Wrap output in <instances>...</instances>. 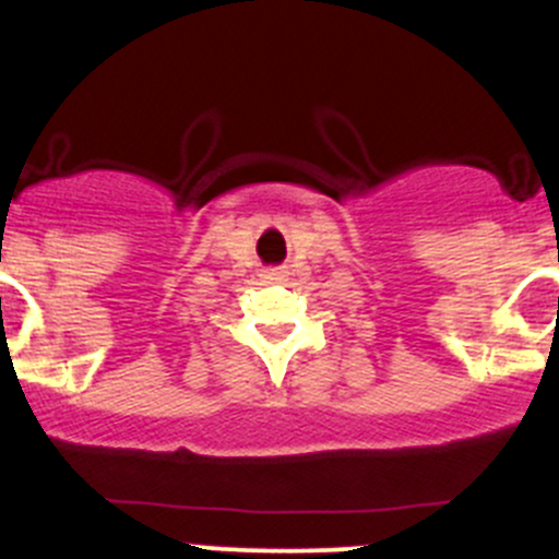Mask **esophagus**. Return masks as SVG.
I'll return each instance as SVG.
<instances>
[{
  "mask_svg": "<svg viewBox=\"0 0 559 559\" xmlns=\"http://www.w3.org/2000/svg\"><path fill=\"white\" fill-rule=\"evenodd\" d=\"M263 280H266V282H282V280H285V272H280V269H266V272H263Z\"/></svg>",
  "mask_w": 559,
  "mask_h": 559,
  "instance_id": "obj_1",
  "label": "esophagus"
}]
</instances>
